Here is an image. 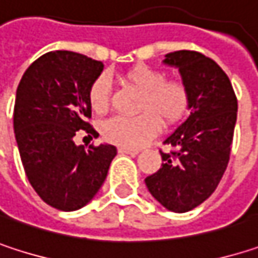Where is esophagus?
<instances>
[{"label": "esophagus", "mask_w": 258, "mask_h": 258, "mask_svg": "<svg viewBox=\"0 0 258 258\" xmlns=\"http://www.w3.org/2000/svg\"><path fill=\"white\" fill-rule=\"evenodd\" d=\"M118 152H119V154L136 155V154H139V149H133V148H127V146H118Z\"/></svg>", "instance_id": "esophagus-1"}]
</instances>
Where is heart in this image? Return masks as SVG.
I'll list each match as a JSON object with an SVG mask.
<instances>
[{
    "label": "heart",
    "mask_w": 258,
    "mask_h": 258,
    "mask_svg": "<svg viewBox=\"0 0 258 258\" xmlns=\"http://www.w3.org/2000/svg\"><path fill=\"white\" fill-rule=\"evenodd\" d=\"M127 80L142 91L137 116H113L103 127L106 140L127 146L139 148L155 137L161 122L164 125L178 124L188 113L191 94L188 86L179 79H167L166 73L149 66L134 67L127 73ZM89 103L94 112L104 113L110 106L112 82L106 75L95 79L89 88Z\"/></svg>",
    "instance_id": "obj_1"
}]
</instances>
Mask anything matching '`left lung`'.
Here are the masks:
<instances>
[{
    "label": "left lung",
    "mask_w": 258,
    "mask_h": 258,
    "mask_svg": "<svg viewBox=\"0 0 258 258\" xmlns=\"http://www.w3.org/2000/svg\"><path fill=\"white\" fill-rule=\"evenodd\" d=\"M164 62L179 69L189 89V115L164 140L173 149L160 151L164 163L145 183L166 209L182 214L202 205L227 169L237 98L223 69L200 52L176 50Z\"/></svg>",
    "instance_id": "8db88e82"
}]
</instances>
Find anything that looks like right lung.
Returning <instances> with one entry per match:
<instances>
[{
	"instance_id": "1",
	"label": "right lung",
	"mask_w": 258,
	"mask_h": 258,
	"mask_svg": "<svg viewBox=\"0 0 258 258\" xmlns=\"http://www.w3.org/2000/svg\"><path fill=\"white\" fill-rule=\"evenodd\" d=\"M103 62L70 50L41 55L16 91L13 128L26 178L43 202L59 211L83 208L97 194L116 155L112 145L75 143L89 124V88Z\"/></svg>"
}]
</instances>
